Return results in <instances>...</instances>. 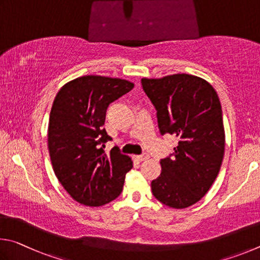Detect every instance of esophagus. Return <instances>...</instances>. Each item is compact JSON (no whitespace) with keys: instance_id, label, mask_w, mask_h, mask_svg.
I'll return each mask as SVG.
<instances>
[{"instance_id":"esophagus-1","label":"esophagus","mask_w":260,"mask_h":260,"mask_svg":"<svg viewBox=\"0 0 260 260\" xmlns=\"http://www.w3.org/2000/svg\"><path fill=\"white\" fill-rule=\"evenodd\" d=\"M135 158L136 160H137L138 162H143V161H146V160H148L149 158V155L148 154H143V155H137V156H135Z\"/></svg>"}]
</instances>
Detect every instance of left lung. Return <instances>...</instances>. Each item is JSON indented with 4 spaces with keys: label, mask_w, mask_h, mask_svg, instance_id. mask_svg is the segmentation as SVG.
Segmentation results:
<instances>
[{
    "label": "left lung",
    "mask_w": 260,
    "mask_h": 260,
    "mask_svg": "<svg viewBox=\"0 0 260 260\" xmlns=\"http://www.w3.org/2000/svg\"><path fill=\"white\" fill-rule=\"evenodd\" d=\"M156 109L161 135H176L179 142L162 158L161 175L151 184L156 200L175 209L199 202L220 170L225 152L221 105L206 80L189 74L142 79Z\"/></svg>",
    "instance_id": "obj_1"
}]
</instances>
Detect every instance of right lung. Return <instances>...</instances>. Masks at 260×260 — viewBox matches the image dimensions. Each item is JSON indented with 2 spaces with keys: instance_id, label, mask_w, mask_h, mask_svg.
Returning <instances> with one entry per match:
<instances>
[{
  "instance_id": "add662e5",
  "label": "right lung",
  "mask_w": 260,
  "mask_h": 260,
  "mask_svg": "<svg viewBox=\"0 0 260 260\" xmlns=\"http://www.w3.org/2000/svg\"><path fill=\"white\" fill-rule=\"evenodd\" d=\"M133 82L100 75L70 81L58 91L49 118L48 147L54 175L71 197L100 207L121 194L133 161L112 148L103 125L108 105L133 90Z\"/></svg>"
}]
</instances>
